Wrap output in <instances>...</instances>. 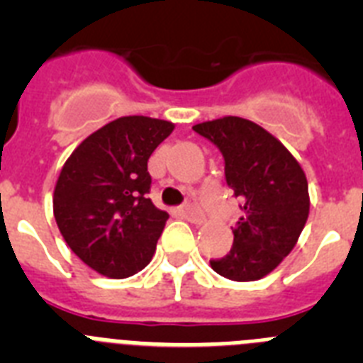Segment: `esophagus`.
<instances>
[{"mask_svg":"<svg viewBox=\"0 0 363 363\" xmlns=\"http://www.w3.org/2000/svg\"><path fill=\"white\" fill-rule=\"evenodd\" d=\"M179 213L184 214L187 220L191 221H201L203 220V216H201L200 209H198V205L194 203V201H185L182 207H179Z\"/></svg>","mask_w":363,"mask_h":363,"instance_id":"obj_1","label":"esophagus"}]
</instances>
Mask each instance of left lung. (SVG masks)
<instances>
[{"label":"left lung","instance_id":"left-lung-1","mask_svg":"<svg viewBox=\"0 0 363 363\" xmlns=\"http://www.w3.org/2000/svg\"><path fill=\"white\" fill-rule=\"evenodd\" d=\"M220 149L225 182L242 201L234 242L211 267L234 281H252L293 251L309 216L307 178L277 138L255 121L225 116L192 127Z\"/></svg>","mask_w":363,"mask_h":363}]
</instances>
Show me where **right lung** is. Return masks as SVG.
Listing matches in <instances>:
<instances>
[{
	"mask_svg": "<svg viewBox=\"0 0 363 363\" xmlns=\"http://www.w3.org/2000/svg\"><path fill=\"white\" fill-rule=\"evenodd\" d=\"M171 121L125 116L85 138L54 189V218L72 252L107 278H129L156 251L169 214L147 196V162Z\"/></svg>",
	"mask_w": 363,
	"mask_h": 363,
	"instance_id": "1",
	"label": "right lung"
}]
</instances>
